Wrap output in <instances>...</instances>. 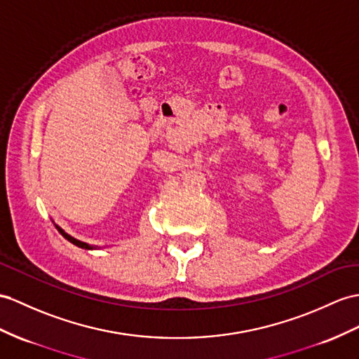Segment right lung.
<instances>
[{
  "instance_id": "1",
  "label": "right lung",
  "mask_w": 359,
  "mask_h": 359,
  "mask_svg": "<svg viewBox=\"0 0 359 359\" xmlns=\"http://www.w3.org/2000/svg\"><path fill=\"white\" fill-rule=\"evenodd\" d=\"M55 226L57 229V231L64 236V238L68 241V242H72L73 245H76V247H79V248H85V250H95L97 247H94V245H90V243H85V242H82V241H77V239H74L73 236H69V234H67L62 229H60L59 225H56L55 224Z\"/></svg>"
}]
</instances>
